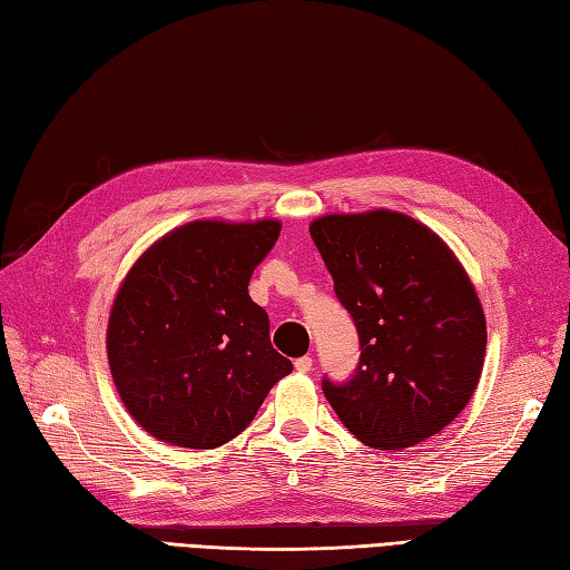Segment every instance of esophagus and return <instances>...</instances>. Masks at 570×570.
I'll list each match as a JSON object with an SVG mask.
<instances>
[{"instance_id":"esophagus-1","label":"esophagus","mask_w":570,"mask_h":570,"mask_svg":"<svg viewBox=\"0 0 570 570\" xmlns=\"http://www.w3.org/2000/svg\"><path fill=\"white\" fill-rule=\"evenodd\" d=\"M294 367H296V372H304V374L311 372V370H313V357H308V355H306V357H298V360L294 362Z\"/></svg>"}]
</instances>
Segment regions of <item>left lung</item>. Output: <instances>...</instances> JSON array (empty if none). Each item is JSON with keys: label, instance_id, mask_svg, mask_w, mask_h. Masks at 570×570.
I'll list each match as a JSON object with an SVG mask.
<instances>
[{"label": "left lung", "instance_id": "8db88e82", "mask_svg": "<svg viewBox=\"0 0 570 570\" xmlns=\"http://www.w3.org/2000/svg\"><path fill=\"white\" fill-rule=\"evenodd\" d=\"M311 237L362 350L347 382L323 380L337 419L380 451L443 431L475 392L488 345L485 313L455 254L394 210L323 215Z\"/></svg>", "mask_w": 570, "mask_h": 570}]
</instances>
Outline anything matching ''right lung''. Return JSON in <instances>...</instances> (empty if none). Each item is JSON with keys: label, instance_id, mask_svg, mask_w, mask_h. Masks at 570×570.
<instances>
[{"label": "right lung", "instance_id": "add662e5", "mask_svg": "<svg viewBox=\"0 0 570 570\" xmlns=\"http://www.w3.org/2000/svg\"><path fill=\"white\" fill-rule=\"evenodd\" d=\"M278 233L276 220H196L129 269L107 323V360L127 411L154 439L200 451L233 441L294 370L247 292Z\"/></svg>", "mask_w": 570, "mask_h": 570}]
</instances>
